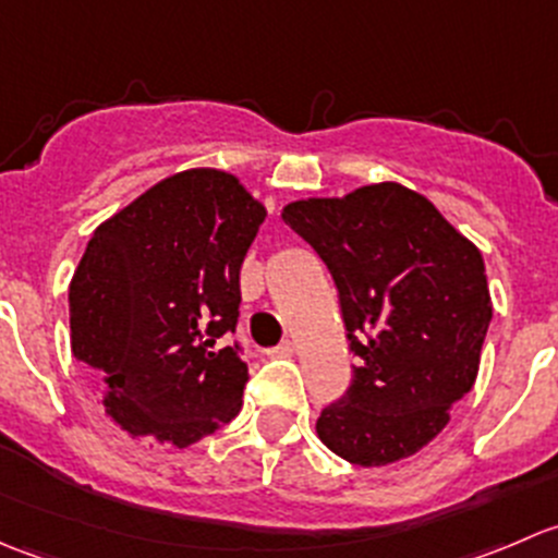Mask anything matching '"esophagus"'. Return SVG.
<instances>
[{
  "instance_id": "34e87169",
  "label": "esophagus",
  "mask_w": 558,
  "mask_h": 558,
  "mask_svg": "<svg viewBox=\"0 0 558 558\" xmlns=\"http://www.w3.org/2000/svg\"><path fill=\"white\" fill-rule=\"evenodd\" d=\"M294 351H296L294 340H283V342H280V345H278L280 356H291V353H294Z\"/></svg>"
}]
</instances>
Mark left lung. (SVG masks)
Returning a JSON list of instances; mask_svg holds the SVG:
<instances>
[{"mask_svg": "<svg viewBox=\"0 0 558 558\" xmlns=\"http://www.w3.org/2000/svg\"><path fill=\"white\" fill-rule=\"evenodd\" d=\"M283 221L329 269L359 356L348 391L315 421L320 442L359 466L408 459L477 378L492 324L481 251L399 183L291 202Z\"/></svg>", "mask_w": 558, "mask_h": 558, "instance_id": "8db88e82", "label": "left lung"}]
</instances>
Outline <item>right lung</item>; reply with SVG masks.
<instances>
[{"label":"right lung","mask_w":558,"mask_h":558,"mask_svg":"<svg viewBox=\"0 0 558 558\" xmlns=\"http://www.w3.org/2000/svg\"><path fill=\"white\" fill-rule=\"evenodd\" d=\"M264 210L229 172L189 170L105 221L70 286L72 353L132 437L185 448L243 408L240 267Z\"/></svg>","instance_id":"right-lung-1"}]
</instances>
